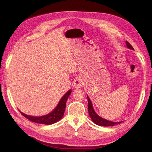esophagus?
I'll return each instance as SVG.
<instances>
[{
	"mask_svg": "<svg viewBox=\"0 0 152 152\" xmlns=\"http://www.w3.org/2000/svg\"><path fill=\"white\" fill-rule=\"evenodd\" d=\"M83 85V81L80 78H76L74 81V87L75 88H80Z\"/></svg>",
	"mask_w": 152,
	"mask_h": 152,
	"instance_id": "obj_1",
	"label": "esophagus"
}]
</instances>
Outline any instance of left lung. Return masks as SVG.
I'll return each mask as SVG.
<instances>
[{
    "label": "left lung",
    "instance_id": "8db88e82",
    "mask_svg": "<svg viewBox=\"0 0 152 152\" xmlns=\"http://www.w3.org/2000/svg\"><path fill=\"white\" fill-rule=\"evenodd\" d=\"M126 44L128 48H129L131 50H134V48L133 46L128 42L127 41H126ZM88 110H89V114L90 118L92 119V121L95 123V124L100 125V126H104V127H112V126H114L115 125L119 124L121 122H113L108 120H106L105 119H103L100 117L97 114H96L95 112L94 111V109L91 104V102L90 101V99L88 96Z\"/></svg>",
    "mask_w": 152,
    "mask_h": 152
}]
</instances>
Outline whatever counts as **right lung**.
Returning a JSON list of instances; mask_svg holds the SVG:
<instances>
[{"mask_svg":"<svg viewBox=\"0 0 152 152\" xmlns=\"http://www.w3.org/2000/svg\"><path fill=\"white\" fill-rule=\"evenodd\" d=\"M71 90L68 91L66 94L64 95L57 104L56 108H55L49 114H47L46 115L41 116V117H34V116H31L23 114L21 112H20L21 114L24 116L25 118L28 119L34 123H37V124H45V125H51L55 124V123L59 121L60 119L63 118L64 115V110L66 108V102L68 99V97L71 93Z\"/></svg>","mask_w":152,"mask_h":152,"instance_id":"1","label":"right lung"}]
</instances>
